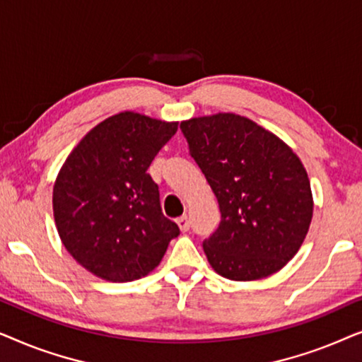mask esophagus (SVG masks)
Segmentation results:
<instances>
[{"label":"esophagus","mask_w":362,"mask_h":362,"mask_svg":"<svg viewBox=\"0 0 362 362\" xmlns=\"http://www.w3.org/2000/svg\"><path fill=\"white\" fill-rule=\"evenodd\" d=\"M176 222H177V226H180V229H181L182 232L189 230V219H187V216H181L180 219H177Z\"/></svg>","instance_id":"esophagus-1"}]
</instances>
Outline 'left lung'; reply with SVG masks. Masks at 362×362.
<instances>
[{
    "label": "left lung",
    "instance_id": "1",
    "mask_svg": "<svg viewBox=\"0 0 362 362\" xmlns=\"http://www.w3.org/2000/svg\"><path fill=\"white\" fill-rule=\"evenodd\" d=\"M221 224L202 249L217 274L250 281L279 272L303 244L313 216L310 180L279 136L235 113L181 122Z\"/></svg>",
    "mask_w": 362,
    "mask_h": 362
}]
</instances>
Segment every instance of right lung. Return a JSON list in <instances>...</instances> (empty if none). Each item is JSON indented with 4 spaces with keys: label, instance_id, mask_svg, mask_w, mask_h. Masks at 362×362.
<instances>
[{
    "label": "right lung",
    "instance_id": "1",
    "mask_svg": "<svg viewBox=\"0 0 362 362\" xmlns=\"http://www.w3.org/2000/svg\"><path fill=\"white\" fill-rule=\"evenodd\" d=\"M177 130L123 112L92 128L59 171L52 207L62 244L83 269L108 281L150 274L180 235L163 216L148 168Z\"/></svg>",
    "mask_w": 362,
    "mask_h": 362
}]
</instances>
